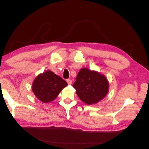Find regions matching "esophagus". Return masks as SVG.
<instances>
[{
	"label": "esophagus",
	"instance_id": "34e87169",
	"mask_svg": "<svg viewBox=\"0 0 149 149\" xmlns=\"http://www.w3.org/2000/svg\"><path fill=\"white\" fill-rule=\"evenodd\" d=\"M66 82L68 83V84H72V80L68 79L66 80Z\"/></svg>",
	"mask_w": 149,
	"mask_h": 149
}]
</instances>
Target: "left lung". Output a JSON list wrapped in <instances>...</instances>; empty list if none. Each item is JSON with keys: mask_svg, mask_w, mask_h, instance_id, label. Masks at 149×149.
Returning a JSON list of instances; mask_svg holds the SVG:
<instances>
[{"mask_svg": "<svg viewBox=\"0 0 149 149\" xmlns=\"http://www.w3.org/2000/svg\"><path fill=\"white\" fill-rule=\"evenodd\" d=\"M73 86L80 100L88 105L103 100L109 89V81L104 75L86 68L79 70Z\"/></svg>", "mask_w": 149, "mask_h": 149, "instance_id": "8db88e82", "label": "left lung"}]
</instances>
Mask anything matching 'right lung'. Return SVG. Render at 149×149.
<instances>
[{"instance_id": "right-lung-1", "label": "right lung", "mask_w": 149, "mask_h": 149, "mask_svg": "<svg viewBox=\"0 0 149 149\" xmlns=\"http://www.w3.org/2000/svg\"><path fill=\"white\" fill-rule=\"evenodd\" d=\"M68 85L60 76L47 70L39 74L33 80L31 89L35 97L44 103L54 101Z\"/></svg>"}]
</instances>
